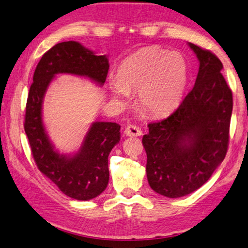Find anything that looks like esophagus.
Listing matches in <instances>:
<instances>
[{
    "instance_id": "1",
    "label": "esophagus",
    "mask_w": 248,
    "mask_h": 248,
    "mask_svg": "<svg viewBox=\"0 0 248 248\" xmlns=\"http://www.w3.org/2000/svg\"><path fill=\"white\" fill-rule=\"evenodd\" d=\"M124 133H125V135H127V136H140L141 129L140 126H137V125L129 124L126 127H125Z\"/></svg>"
}]
</instances>
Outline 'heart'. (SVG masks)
I'll use <instances>...</instances> for the list:
<instances>
[{"label":"heart","instance_id":"obj_1","mask_svg":"<svg viewBox=\"0 0 248 248\" xmlns=\"http://www.w3.org/2000/svg\"><path fill=\"white\" fill-rule=\"evenodd\" d=\"M189 78V63L184 55L146 47L125 58L117 76L109 77L108 84L115 99L127 101L131 92H140L145 111L161 115L180 104Z\"/></svg>","mask_w":248,"mask_h":248}]
</instances>
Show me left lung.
Segmentation results:
<instances>
[{"instance_id":"1","label":"left lung","mask_w":248,"mask_h":248,"mask_svg":"<svg viewBox=\"0 0 248 248\" xmlns=\"http://www.w3.org/2000/svg\"><path fill=\"white\" fill-rule=\"evenodd\" d=\"M189 46L200 64L193 89L172 114L148 124L141 140L148 184L167 198L185 197L203 186L229 146L233 96L221 74L223 64L211 51Z\"/></svg>"}]
</instances>
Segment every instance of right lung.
Segmentation results:
<instances>
[{
	"label": "right lung",
	"instance_id": "obj_1",
	"mask_svg": "<svg viewBox=\"0 0 248 248\" xmlns=\"http://www.w3.org/2000/svg\"><path fill=\"white\" fill-rule=\"evenodd\" d=\"M108 67L107 55L96 56L74 40L59 43L39 60L28 93L24 128L34 160L60 191L76 200H91L108 186V158L121 140V126L112 122H93L78 152L74 155L60 154L44 126V97L57 75L84 77L103 86Z\"/></svg>",
	"mask_w": 248,
	"mask_h": 248
}]
</instances>
